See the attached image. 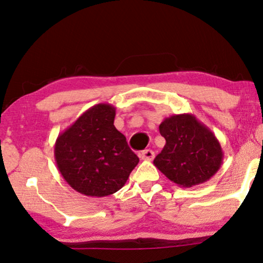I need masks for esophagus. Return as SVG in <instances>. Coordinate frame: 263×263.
Segmentation results:
<instances>
[{
    "instance_id": "esophagus-1",
    "label": "esophagus",
    "mask_w": 263,
    "mask_h": 263,
    "mask_svg": "<svg viewBox=\"0 0 263 263\" xmlns=\"http://www.w3.org/2000/svg\"><path fill=\"white\" fill-rule=\"evenodd\" d=\"M139 156L143 160H152L155 158V152L150 150V148H146V150L140 152Z\"/></svg>"
}]
</instances>
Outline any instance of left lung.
<instances>
[{
    "mask_svg": "<svg viewBox=\"0 0 263 263\" xmlns=\"http://www.w3.org/2000/svg\"><path fill=\"white\" fill-rule=\"evenodd\" d=\"M159 132L166 143L154 160L155 166L178 186L204 183L219 170L223 151L209 127L184 113L165 118Z\"/></svg>",
    "mask_w": 263,
    "mask_h": 263,
    "instance_id": "1",
    "label": "left lung"
}]
</instances>
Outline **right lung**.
I'll use <instances>...</instances> for the list:
<instances>
[{"instance_id":"obj_1","label":"right lung","mask_w":263,"mask_h":263,"mask_svg":"<svg viewBox=\"0 0 263 263\" xmlns=\"http://www.w3.org/2000/svg\"><path fill=\"white\" fill-rule=\"evenodd\" d=\"M115 117L112 105H94L57 138L58 169L78 193L91 197L115 194L139 162L113 125Z\"/></svg>"}]
</instances>
